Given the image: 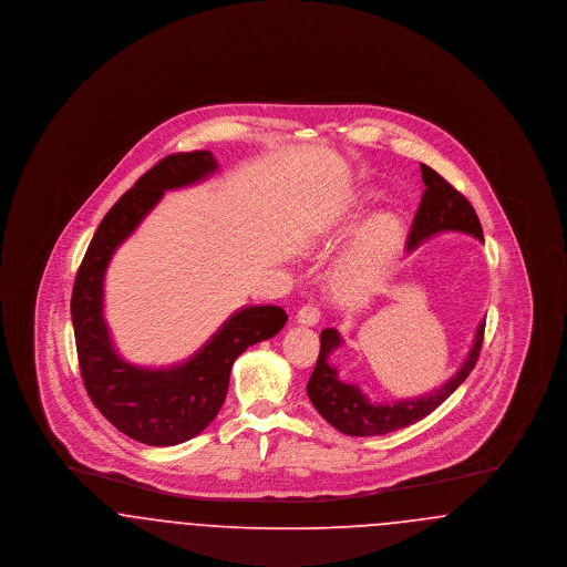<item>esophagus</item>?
I'll list each match as a JSON object with an SVG mask.
<instances>
[{"instance_id":"1","label":"esophagus","mask_w":567,"mask_h":567,"mask_svg":"<svg viewBox=\"0 0 567 567\" xmlns=\"http://www.w3.org/2000/svg\"><path fill=\"white\" fill-rule=\"evenodd\" d=\"M321 321V310L312 303L308 306H301L299 312H297V323L306 324V327H315V324Z\"/></svg>"}]
</instances>
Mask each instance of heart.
Masks as SVG:
<instances>
[{"label":"heart","instance_id":"b5f03b06","mask_svg":"<svg viewBox=\"0 0 567 567\" xmlns=\"http://www.w3.org/2000/svg\"><path fill=\"white\" fill-rule=\"evenodd\" d=\"M370 193L354 197L347 215V229H354L370 215ZM404 240V220L395 213L384 210L370 216L333 268L331 280L336 291L347 297L370 293L393 266Z\"/></svg>","mask_w":567,"mask_h":567}]
</instances>
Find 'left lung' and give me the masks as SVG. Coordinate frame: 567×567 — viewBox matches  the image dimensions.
I'll return each instance as SVG.
<instances>
[{
	"instance_id": "left-lung-1",
	"label": "left lung",
	"mask_w": 567,
	"mask_h": 567,
	"mask_svg": "<svg viewBox=\"0 0 567 567\" xmlns=\"http://www.w3.org/2000/svg\"><path fill=\"white\" fill-rule=\"evenodd\" d=\"M421 176L425 183V190H423L419 210L414 215V223L410 227V236L405 244L408 250H414L419 244L444 231L467 234L485 243L481 220L476 216V210L472 208V204L425 163H421ZM483 338H485V321L478 324L474 344L467 352L461 370L451 380H446L440 389L414 400L377 404V402H370L357 384L340 380L338 370L329 363L331 352L342 344V336L329 327L321 331V352H319L315 372L306 384V391L312 405L319 410V414L338 432L359 435V437L398 432L402 427L425 419L451 393H455L458 384L474 370L483 349Z\"/></svg>"
}]
</instances>
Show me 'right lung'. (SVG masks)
<instances>
[{
    "label": "right lung",
    "mask_w": 567,
    "mask_h": 567,
    "mask_svg": "<svg viewBox=\"0 0 567 567\" xmlns=\"http://www.w3.org/2000/svg\"><path fill=\"white\" fill-rule=\"evenodd\" d=\"M216 167L210 151L176 153L153 165L102 218L74 280L72 323L84 389L118 432L148 446H174L204 432L225 402L234 361L287 323L278 306H246L185 363L157 370L127 363L110 340L104 274L114 250L165 190L195 185Z\"/></svg>",
    "instance_id": "1"
}]
</instances>
